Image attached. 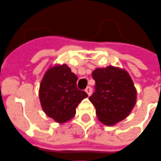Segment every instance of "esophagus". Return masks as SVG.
Returning a JSON list of instances; mask_svg holds the SVG:
<instances>
[{
    "label": "esophagus",
    "instance_id": "34e87169",
    "mask_svg": "<svg viewBox=\"0 0 161 161\" xmlns=\"http://www.w3.org/2000/svg\"><path fill=\"white\" fill-rule=\"evenodd\" d=\"M85 91H86V92L87 95H88L89 96H91V93H92V89H91V86H87L86 88V90H85Z\"/></svg>",
    "mask_w": 161,
    "mask_h": 161
}]
</instances>
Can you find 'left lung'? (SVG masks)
Here are the masks:
<instances>
[{
  "instance_id": "left-lung-1",
  "label": "left lung",
  "mask_w": 161,
  "mask_h": 161,
  "mask_svg": "<svg viewBox=\"0 0 161 161\" xmlns=\"http://www.w3.org/2000/svg\"><path fill=\"white\" fill-rule=\"evenodd\" d=\"M95 92L89 97L99 120L114 125L126 118L136 103V89L126 70L112 65L96 68L92 73Z\"/></svg>"
}]
</instances>
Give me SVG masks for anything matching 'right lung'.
<instances>
[{
	"label": "right lung",
	"mask_w": 161,
	"mask_h": 161,
	"mask_svg": "<svg viewBox=\"0 0 161 161\" xmlns=\"http://www.w3.org/2000/svg\"><path fill=\"white\" fill-rule=\"evenodd\" d=\"M78 78L67 65L49 68L40 85L39 97L46 115L58 123H65L75 115V109L87 95L76 86Z\"/></svg>",
	"instance_id": "obj_1"
}]
</instances>
